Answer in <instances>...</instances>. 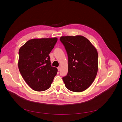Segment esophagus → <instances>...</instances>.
<instances>
[{"instance_id":"obj_1","label":"esophagus","mask_w":122,"mask_h":122,"mask_svg":"<svg viewBox=\"0 0 122 122\" xmlns=\"http://www.w3.org/2000/svg\"><path fill=\"white\" fill-rule=\"evenodd\" d=\"M57 69H58V71H60V69H61V68H60V66H59V67H57Z\"/></svg>"}]
</instances>
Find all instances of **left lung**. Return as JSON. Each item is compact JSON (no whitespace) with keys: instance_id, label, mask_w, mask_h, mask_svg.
I'll return each instance as SVG.
<instances>
[{"instance_id":"1","label":"left lung","mask_w":122,"mask_h":122,"mask_svg":"<svg viewBox=\"0 0 122 122\" xmlns=\"http://www.w3.org/2000/svg\"><path fill=\"white\" fill-rule=\"evenodd\" d=\"M60 41L68 56V73L62 78L65 86L71 91L82 92L92 84L97 74V50L82 36H62Z\"/></svg>"}]
</instances>
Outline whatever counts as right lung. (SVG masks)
<instances>
[{
	"label": "right lung",
	"instance_id": "obj_1",
	"mask_svg": "<svg viewBox=\"0 0 122 122\" xmlns=\"http://www.w3.org/2000/svg\"><path fill=\"white\" fill-rule=\"evenodd\" d=\"M57 41V38L33 39L19 49V71L26 83L35 91L49 89L57 74V69L51 65L49 56Z\"/></svg>",
	"mask_w": 122,
	"mask_h": 122
}]
</instances>
